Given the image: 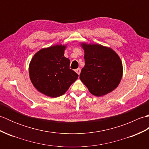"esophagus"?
Listing matches in <instances>:
<instances>
[{
  "label": "esophagus",
  "instance_id": "1",
  "mask_svg": "<svg viewBox=\"0 0 149 149\" xmlns=\"http://www.w3.org/2000/svg\"><path fill=\"white\" fill-rule=\"evenodd\" d=\"M81 71V68H77V69L75 70V72H76V73H77V74L78 75L80 74Z\"/></svg>",
  "mask_w": 149,
  "mask_h": 149
}]
</instances>
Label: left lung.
I'll return each instance as SVG.
<instances>
[{
	"mask_svg": "<svg viewBox=\"0 0 149 149\" xmlns=\"http://www.w3.org/2000/svg\"><path fill=\"white\" fill-rule=\"evenodd\" d=\"M84 50V67L80 79L90 92L101 97L111 92L120 83L123 75L121 59L115 51L98 44L81 43Z\"/></svg>",
	"mask_w": 149,
	"mask_h": 149,
	"instance_id": "8db88e82",
	"label": "left lung"
}]
</instances>
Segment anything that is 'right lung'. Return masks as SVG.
I'll return each mask as SVG.
<instances>
[{"label": "right lung", "instance_id": "obj_1", "mask_svg": "<svg viewBox=\"0 0 149 149\" xmlns=\"http://www.w3.org/2000/svg\"><path fill=\"white\" fill-rule=\"evenodd\" d=\"M66 45H56L38 51L29 63V77L40 93L50 97L65 94L79 75L70 69V59L64 56Z\"/></svg>", "mask_w": 149, "mask_h": 149}]
</instances>
